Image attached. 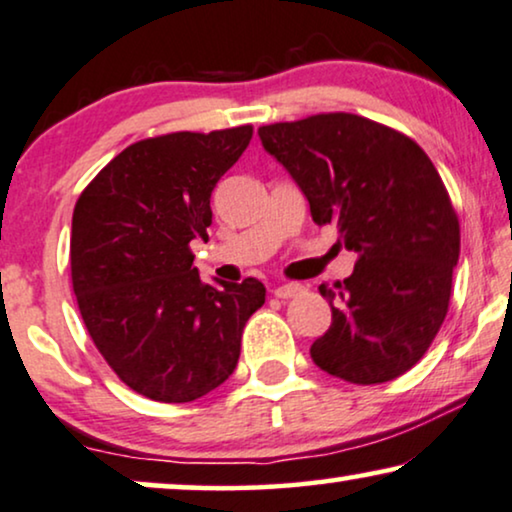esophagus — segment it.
<instances>
[{
    "label": "esophagus",
    "instance_id": "obj_1",
    "mask_svg": "<svg viewBox=\"0 0 512 512\" xmlns=\"http://www.w3.org/2000/svg\"><path fill=\"white\" fill-rule=\"evenodd\" d=\"M304 288L299 283H283V285H276L274 288V295L278 299H288V297H297L299 292H302Z\"/></svg>",
    "mask_w": 512,
    "mask_h": 512
}]
</instances>
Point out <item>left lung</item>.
<instances>
[{"instance_id":"1","label":"left lung","mask_w":512,"mask_h":512,"mask_svg":"<svg viewBox=\"0 0 512 512\" xmlns=\"http://www.w3.org/2000/svg\"><path fill=\"white\" fill-rule=\"evenodd\" d=\"M257 133L313 222L337 227L358 257L344 283L318 288L332 325L311 344L313 363L363 386L400 377L438 335L459 262V220L433 161L407 135L346 112Z\"/></svg>"}]
</instances>
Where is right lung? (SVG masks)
<instances>
[{"instance_id": "add662e5", "label": "right lung", "mask_w": 512, "mask_h": 512, "mask_svg": "<svg viewBox=\"0 0 512 512\" xmlns=\"http://www.w3.org/2000/svg\"><path fill=\"white\" fill-rule=\"evenodd\" d=\"M252 126L170 133L114 156L72 215V288L88 335L135 393L192 403L236 370L257 278L206 283L192 241H208L210 194L250 145Z\"/></svg>"}]
</instances>
